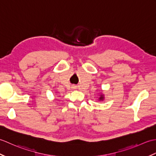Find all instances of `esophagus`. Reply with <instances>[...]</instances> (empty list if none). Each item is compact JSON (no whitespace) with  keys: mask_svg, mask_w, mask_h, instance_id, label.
Returning a JSON list of instances; mask_svg holds the SVG:
<instances>
[{"mask_svg":"<svg viewBox=\"0 0 156 156\" xmlns=\"http://www.w3.org/2000/svg\"><path fill=\"white\" fill-rule=\"evenodd\" d=\"M76 86H72V88L73 89H76Z\"/></svg>","mask_w":156,"mask_h":156,"instance_id":"obj_1","label":"esophagus"}]
</instances>
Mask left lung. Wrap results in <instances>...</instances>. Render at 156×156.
<instances>
[{
	"label": "left lung",
	"instance_id": "obj_1",
	"mask_svg": "<svg viewBox=\"0 0 156 156\" xmlns=\"http://www.w3.org/2000/svg\"><path fill=\"white\" fill-rule=\"evenodd\" d=\"M99 98H100V100H103V97H102V96L101 95V97Z\"/></svg>",
	"mask_w": 156,
	"mask_h": 156
}]
</instances>
